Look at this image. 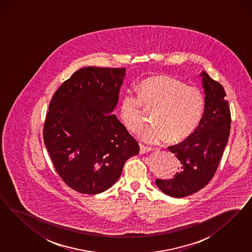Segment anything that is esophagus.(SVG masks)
Instances as JSON below:
<instances>
[{
	"label": "esophagus",
	"mask_w": 252,
	"mask_h": 252,
	"mask_svg": "<svg viewBox=\"0 0 252 252\" xmlns=\"http://www.w3.org/2000/svg\"><path fill=\"white\" fill-rule=\"evenodd\" d=\"M153 149L150 147H146L144 145H139V153L140 154H144V153H149L151 152Z\"/></svg>",
	"instance_id": "obj_1"
}]
</instances>
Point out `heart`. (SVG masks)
Returning a JSON list of instances; mask_svg holds the SVG:
<instances>
[{
    "label": "heart",
    "instance_id": "heart-1",
    "mask_svg": "<svg viewBox=\"0 0 252 252\" xmlns=\"http://www.w3.org/2000/svg\"><path fill=\"white\" fill-rule=\"evenodd\" d=\"M153 110L152 120L138 133V138L148 144L176 142L191 135L201 121L205 110L202 92L167 75L153 76L137 85V94L127 92L120 103L123 125L135 133L145 121L144 110Z\"/></svg>",
    "mask_w": 252,
    "mask_h": 252
}]
</instances>
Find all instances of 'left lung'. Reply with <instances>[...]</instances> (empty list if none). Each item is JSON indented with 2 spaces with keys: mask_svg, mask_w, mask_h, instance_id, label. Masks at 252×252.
I'll return each instance as SVG.
<instances>
[{
  "mask_svg": "<svg viewBox=\"0 0 252 252\" xmlns=\"http://www.w3.org/2000/svg\"><path fill=\"white\" fill-rule=\"evenodd\" d=\"M205 110L194 132L168 150L178 159L179 171L174 178L156 179L155 184L173 198H184L200 190L214 176L228 141L231 115L225 92L220 83L202 71Z\"/></svg>",
  "mask_w": 252,
  "mask_h": 252,
  "instance_id": "1",
  "label": "left lung"
}]
</instances>
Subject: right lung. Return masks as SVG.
<instances>
[{"label": "right lung", "instance_id": "add662e5", "mask_svg": "<svg viewBox=\"0 0 252 252\" xmlns=\"http://www.w3.org/2000/svg\"><path fill=\"white\" fill-rule=\"evenodd\" d=\"M125 76V68L79 69L51 100L44 144L63 182L79 193L110 189L125 162L139 153L135 138L113 115Z\"/></svg>", "mask_w": 252, "mask_h": 252}]
</instances>
